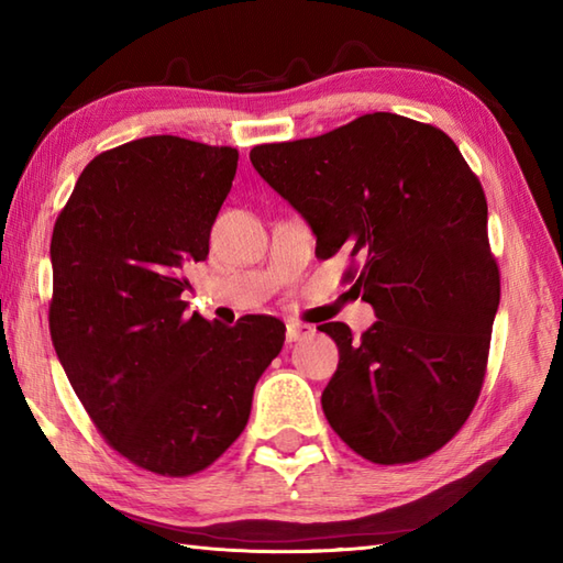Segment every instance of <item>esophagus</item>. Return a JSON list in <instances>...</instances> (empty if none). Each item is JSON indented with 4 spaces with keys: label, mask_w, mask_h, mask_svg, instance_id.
Wrapping results in <instances>:
<instances>
[{
    "label": "esophagus",
    "mask_w": 563,
    "mask_h": 563,
    "mask_svg": "<svg viewBox=\"0 0 563 563\" xmlns=\"http://www.w3.org/2000/svg\"><path fill=\"white\" fill-rule=\"evenodd\" d=\"M312 333H314L312 324H302V321H295V324H288V329H285V339H288V343H297V341H302L307 336H312Z\"/></svg>",
    "instance_id": "obj_1"
}]
</instances>
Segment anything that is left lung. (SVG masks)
I'll list each match as a JSON object with an SVG mask.
<instances>
[{
    "instance_id": "left-lung-1",
    "label": "left lung",
    "mask_w": 563,
    "mask_h": 563,
    "mask_svg": "<svg viewBox=\"0 0 563 563\" xmlns=\"http://www.w3.org/2000/svg\"><path fill=\"white\" fill-rule=\"evenodd\" d=\"M249 157L312 224L321 261L351 256L343 278L375 307L361 339L317 327L341 355L321 394L329 426L375 464L438 452L479 399L500 300L479 178L440 128L397 113Z\"/></svg>"
}]
</instances>
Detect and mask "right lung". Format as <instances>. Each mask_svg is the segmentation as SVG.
I'll list each match as a JSON object with an SVG mask.
<instances>
[{"label":"right lung","mask_w":563,"mask_h":563,"mask_svg":"<svg viewBox=\"0 0 563 563\" xmlns=\"http://www.w3.org/2000/svg\"><path fill=\"white\" fill-rule=\"evenodd\" d=\"M236 162L234 147L174 135L125 142L84 166L53 227L55 353L103 440L152 474L208 470L285 341L273 317L230 329L181 300Z\"/></svg>","instance_id":"right-lung-1"}]
</instances>
